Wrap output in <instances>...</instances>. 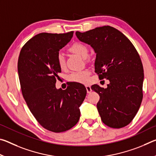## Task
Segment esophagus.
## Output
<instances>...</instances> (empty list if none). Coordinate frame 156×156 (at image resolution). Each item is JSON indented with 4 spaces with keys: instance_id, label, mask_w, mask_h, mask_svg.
I'll use <instances>...</instances> for the list:
<instances>
[{
    "instance_id": "1",
    "label": "esophagus",
    "mask_w": 156,
    "mask_h": 156,
    "mask_svg": "<svg viewBox=\"0 0 156 156\" xmlns=\"http://www.w3.org/2000/svg\"><path fill=\"white\" fill-rule=\"evenodd\" d=\"M85 87L87 89V93L89 94L90 92L91 91V87L89 86V85H85Z\"/></svg>"
}]
</instances>
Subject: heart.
<instances>
[{
  "instance_id": "1",
  "label": "heart",
  "mask_w": 156,
  "mask_h": 156,
  "mask_svg": "<svg viewBox=\"0 0 156 156\" xmlns=\"http://www.w3.org/2000/svg\"><path fill=\"white\" fill-rule=\"evenodd\" d=\"M69 51L78 55L83 58H87L89 55V48L87 45L82 43H76L73 44L69 48ZM57 65L60 69L65 67V59L63 54L59 53L56 58ZM89 72L88 70L79 71L71 73L68 79L71 82H75L78 83H86L89 80Z\"/></svg>"
}]
</instances>
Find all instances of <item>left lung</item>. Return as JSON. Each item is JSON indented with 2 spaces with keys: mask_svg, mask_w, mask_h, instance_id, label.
<instances>
[{
  "mask_svg": "<svg viewBox=\"0 0 156 156\" xmlns=\"http://www.w3.org/2000/svg\"><path fill=\"white\" fill-rule=\"evenodd\" d=\"M76 34L96 53L95 72L100 80L110 82L106 89L91 86L100 96L97 109L102 122L115 129L128 125L143 98L144 69L135 47L122 32L109 25Z\"/></svg>",
  "mask_w": 156,
  "mask_h": 156,
  "instance_id": "left-lung-1",
  "label": "left lung"
}]
</instances>
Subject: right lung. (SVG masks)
<instances>
[{
    "mask_svg": "<svg viewBox=\"0 0 156 156\" xmlns=\"http://www.w3.org/2000/svg\"><path fill=\"white\" fill-rule=\"evenodd\" d=\"M73 34V31L37 34L23 45L18 57V76L26 103L38 122L55 133L67 131L77 124L79 107L87 94L85 87L78 83H70L65 90L55 85L61 72L57 56Z\"/></svg>",
    "mask_w": 156,
    "mask_h": 156,
    "instance_id": "add662e5",
    "label": "right lung"
}]
</instances>
